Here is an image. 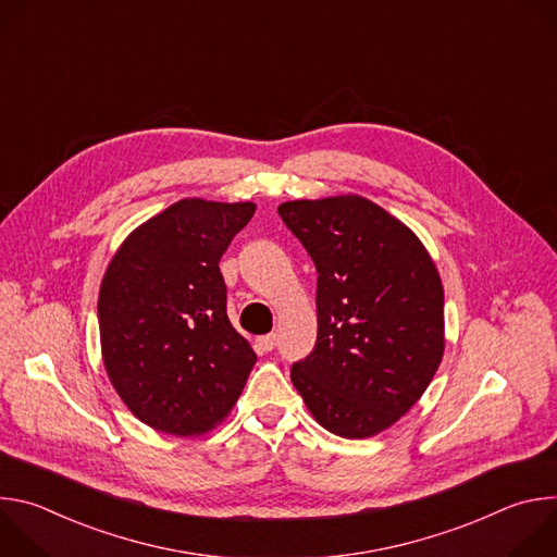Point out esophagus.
<instances>
[{
  "label": "esophagus",
  "mask_w": 557,
  "mask_h": 557,
  "mask_svg": "<svg viewBox=\"0 0 557 557\" xmlns=\"http://www.w3.org/2000/svg\"><path fill=\"white\" fill-rule=\"evenodd\" d=\"M275 346H277V333H269V335H264V337L258 339V348H260L262 352H271Z\"/></svg>",
  "instance_id": "34e87169"
}]
</instances>
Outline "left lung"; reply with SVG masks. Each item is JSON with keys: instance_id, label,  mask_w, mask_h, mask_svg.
<instances>
[{"instance_id": "8db88e82", "label": "left lung", "mask_w": 557, "mask_h": 557, "mask_svg": "<svg viewBox=\"0 0 557 557\" xmlns=\"http://www.w3.org/2000/svg\"><path fill=\"white\" fill-rule=\"evenodd\" d=\"M277 213L317 269V342L290 381L329 432L374 436L441 366L438 271L404 222L361 196L293 200Z\"/></svg>"}]
</instances>
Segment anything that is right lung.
Here are the masks:
<instances>
[{
	"instance_id": "1",
	"label": "right lung",
	"mask_w": 557,
	"mask_h": 557,
	"mask_svg": "<svg viewBox=\"0 0 557 557\" xmlns=\"http://www.w3.org/2000/svg\"><path fill=\"white\" fill-rule=\"evenodd\" d=\"M253 202L189 198L140 224L99 293L103 363L136 419L176 436L220 423L258 355L226 317L220 258Z\"/></svg>"
}]
</instances>
